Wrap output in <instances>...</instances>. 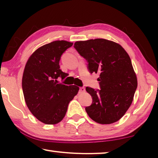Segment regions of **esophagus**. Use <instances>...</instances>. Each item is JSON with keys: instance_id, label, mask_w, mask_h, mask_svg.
Masks as SVG:
<instances>
[{"instance_id": "obj_1", "label": "esophagus", "mask_w": 158, "mask_h": 158, "mask_svg": "<svg viewBox=\"0 0 158 158\" xmlns=\"http://www.w3.org/2000/svg\"><path fill=\"white\" fill-rule=\"evenodd\" d=\"M85 91V88H84V87H81V88H80V90H79L80 94H83V93H84Z\"/></svg>"}]
</instances>
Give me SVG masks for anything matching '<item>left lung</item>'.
Instances as JSON below:
<instances>
[{"label": "left lung", "instance_id": "8db88e82", "mask_svg": "<svg viewBox=\"0 0 158 158\" xmlns=\"http://www.w3.org/2000/svg\"><path fill=\"white\" fill-rule=\"evenodd\" d=\"M74 47L87 60L89 72L100 75V90L85 88L93 99L85 107L88 115L101 124L117 122L131 106L137 88L129 55L120 44L104 39L76 42Z\"/></svg>", "mask_w": 158, "mask_h": 158}]
</instances>
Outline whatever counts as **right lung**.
Segmentation results:
<instances>
[{
  "instance_id": "add662e5",
  "label": "right lung",
  "mask_w": 158,
  "mask_h": 158,
  "mask_svg": "<svg viewBox=\"0 0 158 158\" xmlns=\"http://www.w3.org/2000/svg\"><path fill=\"white\" fill-rule=\"evenodd\" d=\"M73 43L64 40L50 42L36 49L28 60L22 77V89L27 107L39 121L55 124L64 117L70 101L79 88L58 83L66 73L60 68L62 54Z\"/></svg>"
}]
</instances>
